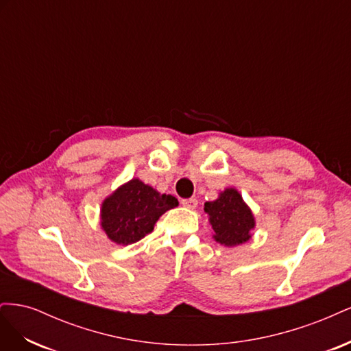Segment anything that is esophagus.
I'll return each mask as SVG.
<instances>
[{
	"instance_id": "34e87169",
	"label": "esophagus",
	"mask_w": 351,
	"mask_h": 351,
	"mask_svg": "<svg viewBox=\"0 0 351 351\" xmlns=\"http://www.w3.org/2000/svg\"><path fill=\"white\" fill-rule=\"evenodd\" d=\"M182 205L184 208H189V209H195L197 206V200L195 197H190V199H183L182 200Z\"/></svg>"
}]
</instances>
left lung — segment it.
<instances>
[{
    "mask_svg": "<svg viewBox=\"0 0 351 351\" xmlns=\"http://www.w3.org/2000/svg\"><path fill=\"white\" fill-rule=\"evenodd\" d=\"M204 210L214 230L212 239L222 246H241L252 239L256 218L237 189H224L215 200L205 202Z\"/></svg>",
    "mask_w": 351,
    "mask_h": 351,
    "instance_id": "1",
    "label": "left lung"
}]
</instances>
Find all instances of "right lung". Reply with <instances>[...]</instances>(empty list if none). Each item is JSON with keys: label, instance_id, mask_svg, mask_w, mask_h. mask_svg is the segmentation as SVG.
Here are the masks:
<instances>
[{"label": "right lung", "instance_id": "obj_1", "mask_svg": "<svg viewBox=\"0 0 351 351\" xmlns=\"http://www.w3.org/2000/svg\"><path fill=\"white\" fill-rule=\"evenodd\" d=\"M176 206L174 196L159 193L134 177L102 200L99 226L112 243L129 246L152 232L159 217Z\"/></svg>", "mask_w": 351, "mask_h": 351}]
</instances>
